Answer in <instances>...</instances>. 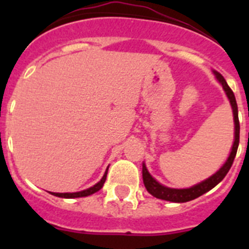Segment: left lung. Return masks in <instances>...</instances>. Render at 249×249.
<instances>
[{"instance_id": "1", "label": "left lung", "mask_w": 249, "mask_h": 249, "mask_svg": "<svg viewBox=\"0 0 249 249\" xmlns=\"http://www.w3.org/2000/svg\"><path fill=\"white\" fill-rule=\"evenodd\" d=\"M217 80L221 82L222 87L226 91L228 100H230L231 106H232L233 109V116H234V143H233L232 151H231V155L228 157V160H226V163L223 164L218 172H215L212 177H210L206 181L201 182V183L196 184V186L191 187V188H186V190H175V188H168V187H164L162 184L158 183L155 178L152 177L151 175L147 171L146 166L143 164V168H142V176H143V183L144 187L147 188L149 193L152 196H155L156 198L164 199V201L169 202H178V203H182V202H188L192 201L195 198H198L199 196L204 195L206 192L211 191L213 187H215L219 182L226 177V175L228 173V171L231 169L233 164V160L236 157L237 149H238L239 144V120H238V107H237L236 97H234V93H233L232 89H230V86L227 85L226 80L223 78L221 73L218 72H214Z\"/></svg>"}]
</instances>
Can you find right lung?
Here are the masks:
<instances>
[{
	"instance_id": "add662e5",
	"label": "right lung",
	"mask_w": 249,
	"mask_h": 249,
	"mask_svg": "<svg viewBox=\"0 0 249 249\" xmlns=\"http://www.w3.org/2000/svg\"><path fill=\"white\" fill-rule=\"evenodd\" d=\"M107 171H108V168H107ZM107 171H106V173H105V176L102 177V179H101L98 183L94 184L93 187L89 188V190L81 191V192H74V193H52V195L57 196V197H62V198H78V197H87V196H89V195H93V193H96L97 191H100L101 188L103 187V184H105L106 177H107Z\"/></svg>"
}]
</instances>
